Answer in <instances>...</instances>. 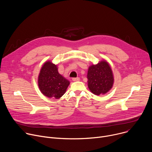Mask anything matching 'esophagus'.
Returning a JSON list of instances; mask_svg holds the SVG:
<instances>
[{"mask_svg": "<svg viewBox=\"0 0 152 152\" xmlns=\"http://www.w3.org/2000/svg\"><path fill=\"white\" fill-rule=\"evenodd\" d=\"M72 80L73 81H79L80 80V78L79 77H74L72 79Z\"/></svg>", "mask_w": 152, "mask_h": 152, "instance_id": "34e87169", "label": "esophagus"}]
</instances>
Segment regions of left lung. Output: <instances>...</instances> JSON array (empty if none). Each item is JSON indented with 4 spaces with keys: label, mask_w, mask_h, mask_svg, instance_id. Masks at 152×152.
I'll return each instance as SVG.
<instances>
[{
    "label": "left lung",
    "mask_w": 152,
    "mask_h": 152,
    "mask_svg": "<svg viewBox=\"0 0 152 152\" xmlns=\"http://www.w3.org/2000/svg\"><path fill=\"white\" fill-rule=\"evenodd\" d=\"M87 79L90 90L96 95L106 93L111 90L114 83L112 70L105 61L89 67Z\"/></svg>",
    "instance_id": "1"
}]
</instances>
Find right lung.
<instances>
[{"label":"right lung","instance_id":"add662e5","mask_svg":"<svg viewBox=\"0 0 152 152\" xmlns=\"http://www.w3.org/2000/svg\"><path fill=\"white\" fill-rule=\"evenodd\" d=\"M70 84V82L61 76L56 65L46 62L38 76V86L41 92L49 98L56 99L62 97Z\"/></svg>","mask_w":152,"mask_h":152}]
</instances>
